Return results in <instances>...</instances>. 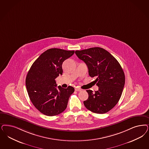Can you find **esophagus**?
Here are the masks:
<instances>
[{
  "label": "esophagus",
  "instance_id": "1",
  "mask_svg": "<svg viewBox=\"0 0 149 149\" xmlns=\"http://www.w3.org/2000/svg\"><path fill=\"white\" fill-rule=\"evenodd\" d=\"M75 90L77 91H82V89L79 88V87H75Z\"/></svg>",
  "mask_w": 149,
  "mask_h": 149
}]
</instances>
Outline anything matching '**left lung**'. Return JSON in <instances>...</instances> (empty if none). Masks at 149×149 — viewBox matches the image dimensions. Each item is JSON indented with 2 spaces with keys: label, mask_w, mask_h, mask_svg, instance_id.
Segmentation results:
<instances>
[{
  "label": "left lung",
  "mask_w": 149,
  "mask_h": 149,
  "mask_svg": "<svg viewBox=\"0 0 149 149\" xmlns=\"http://www.w3.org/2000/svg\"><path fill=\"white\" fill-rule=\"evenodd\" d=\"M77 57L86 64L88 74L96 77L95 82L98 90L88 94L84 104L93 113H107L117 104L123 92L125 75L117 60L108 51L100 47H93L76 51Z\"/></svg>",
  "instance_id": "8db88e82"
}]
</instances>
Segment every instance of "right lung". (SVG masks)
<instances>
[{
  "instance_id": "1",
  "label": "right lung",
  "mask_w": 149,
  "mask_h": 149,
  "mask_svg": "<svg viewBox=\"0 0 149 149\" xmlns=\"http://www.w3.org/2000/svg\"><path fill=\"white\" fill-rule=\"evenodd\" d=\"M74 51L51 48L41 54L32 64L26 78L28 95L32 104L41 113L48 116H56L67 107L74 88L69 86L56 89L55 79L62 75V64L72 56Z\"/></svg>"
}]
</instances>
